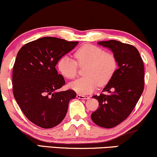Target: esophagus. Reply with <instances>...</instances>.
Segmentation results:
<instances>
[{
	"label": "esophagus",
	"instance_id": "1",
	"mask_svg": "<svg viewBox=\"0 0 157 157\" xmlns=\"http://www.w3.org/2000/svg\"><path fill=\"white\" fill-rule=\"evenodd\" d=\"M77 99H89V97H88V96L81 95V94H77Z\"/></svg>",
	"mask_w": 157,
	"mask_h": 157
}]
</instances>
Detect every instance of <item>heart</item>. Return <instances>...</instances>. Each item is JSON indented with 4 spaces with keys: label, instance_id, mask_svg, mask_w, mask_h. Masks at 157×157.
Wrapping results in <instances>:
<instances>
[{
    "label": "heart",
    "instance_id": "heart-1",
    "mask_svg": "<svg viewBox=\"0 0 157 157\" xmlns=\"http://www.w3.org/2000/svg\"><path fill=\"white\" fill-rule=\"evenodd\" d=\"M76 62L67 56L59 60L58 67L60 72L67 79L76 77L77 69L85 67L82 75L85 77L69 84V87L80 94L91 93L96 87L105 86L116 72L118 61L114 54L94 44H85L75 52Z\"/></svg>",
    "mask_w": 157,
    "mask_h": 157
}]
</instances>
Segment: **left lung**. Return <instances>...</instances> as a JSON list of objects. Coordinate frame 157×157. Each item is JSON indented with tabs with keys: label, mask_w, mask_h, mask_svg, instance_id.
<instances>
[{
	"label": "left lung",
	"mask_w": 157,
	"mask_h": 157,
	"mask_svg": "<svg viewBox=\"0 0 157 157\" xmlns=\"http://www.w3.org/2000/svg\"><path fill=\"white\" fill-rule=\"evenodd\" d=\"M98 44L112 50L118 69L100 95L93 96L99 108L92 113L91 119L98 126L113 128L131 114L144 89V65L139 51L131 44L116 40Z\"/></svg>",
	"instance_id": "left-lung-1"
}]
</instances>
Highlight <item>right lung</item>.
Instances as JSON below:
<instances>
[{"label":"right lung","instance_id":"1","mask_svg":"<svg viewBox=\"0 0 157 157\" xmlns=\"http://www.w3.org/2000/svg\"><path fill=\"white\" fill-rule=\"evenodd\" d=\"M78 41L43 37L19 50L12 74L13 94L25 116L36 125L50 129L65 118L73 90L56 91L65 80L56 69L58 60L73 50Z\"/></svg>","mask_w":157,"mask_h":157}]
</instances>
